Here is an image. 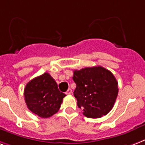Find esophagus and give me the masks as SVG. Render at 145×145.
<instances>
[{
  "mask_svg": "<svg viewBox=\"0 0 145 145\" xmlns=\"http://www.w3.org/2000/svg\"><path fill=\"white\" fill-rule=\"evenodd\" d=\"M71 93H72V90H71V89H70V88L67 90V91H66V94H71Z\"/></svg>",
  "mask_w": 145,
  "mask_h": 145,
  "instance_id": "obj_1",
  "label": "esophagus"
}]
</instances>
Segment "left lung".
Instances as JSON below:
<instances>
[{
  "instance_id": "obj_1",
  "label": "left lung",
  "mask_w": 145,
  "mask_h": 145,
  "mask_svg": "<svg viewBox=\"0 0 145 145\" xmlns=\"http://www.w3.org/2000/svg\"><path fill=\"white\" fill-rule=\"evenodd\" d=\"M74 95L79 108L90 118H99L109 113L118 94V81L112 73L101 66L74 70Z\"/></svg>"
}]
</instances>
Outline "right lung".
I'll use <instances>...</instances> for the list:
<instances>
[{
    "mask_svg": "<svg viewBox=\"0 0 145 145\" xmlns=\"http://www.w3.org/2000/svg\"><path fill=\"white\" fill-rule=\"evenodd\" d=\"M24 94L29 110L43 118L56 114L66 96L59 91L56 81L48 73L29 81Z\"/></svg>",
    "mask_w": 145,
    "mask_h": 145,
    "instance_id": "1",
    "label": "right lung"
}]
</instances>
